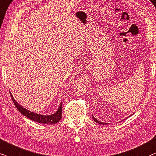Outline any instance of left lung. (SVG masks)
<instances>
[{"label": "left lung", "mask_w": 156, "mask_h": 156, "mask_svg": "<svg viewBox=\"0 0 156 156\" xmlns=\"http://www.w3.org/2000/svg\"><path fill=\"white\" fill-rule=\"evenodd\" d=\"M129 117H130V116H129ZM92 118H93V119H94V121H95V122H96V123L99 124V125H106H106H108V123H105V122H101L98 121V119H96V118L94 117V116H93V115H92Z\"/></svg>", "instance_id": "8db88e82"}]
</instances>
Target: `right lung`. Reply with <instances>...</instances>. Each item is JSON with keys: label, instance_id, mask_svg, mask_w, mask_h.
Masks as SVG:
<instances>
[{"label": "right lung", "instance_id": "1", "mask_svg": "<svg viewBox=\"0 0 156 156\" xmlns=\"http://www.w3.org/2000/svg\"><path fill=\"white\" fill-rule=\"evenodd\" d=\"M10 94H11L13 104H14L16 107L17 108V109L23 115H24L25 117L29 118V119L32 120V121L39 122V123L47 124V125H54V124L58 123L62 118V103L60 104L58 110L54 114H50V115H44V114L35 113L34 112L29 111V110L26 109L16 101V99L13 98L12 94L11 92H10Z\"/></svg>", "mask_w": 156, "mask_h": 156}]
</instances>
